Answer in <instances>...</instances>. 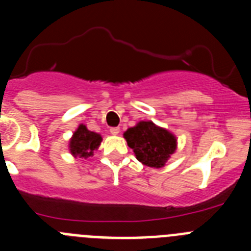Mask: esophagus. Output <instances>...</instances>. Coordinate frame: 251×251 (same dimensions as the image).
<instances>
[{
    "instance_id": "34e87169",
    "label": "esophagus",
    "mask_w": 251,
    "mask_h": 251,
    "mask_svg": "<svg viewBox=\"0 0 251 251\" xmlns=\"http://www.w3.org/2000/svg\"><path fill=\"white\" fill-rule=\"evenodd\" d=\"M119 132H121V129H119L118 127L110 128V133H112L113 136H117V134H119Z\"/></svg>"
}]
</instances>
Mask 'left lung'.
Here are the masks:
<instances>
[{
    "mask_svg": "<svg viewBox=\"0 0 251 251\" xmlns=\"http://www.w3.org/2000/svg\"><path fill=\"white\" fill-rule=\"evenodd\" d=\"M123 137L137 159L148 167L161 168L177 150V138L152 121H141L124 132Z\"/></svg>",
    "mask_w": 251,
    "mask_h": 251,
    "instance_id": "8db88e82",
    "label": "left lung"
}]
</instances>
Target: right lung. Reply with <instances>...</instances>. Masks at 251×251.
<instances>
[{"mask_svg": "<svg viewBox=\"0 0 251 251\" xmlns=\"http://www.w3.org/2000/svg\"><path fill=\"white\" fill-rule=\"evenodd\" d=\"M101 141L103 138L99 133L92 132L86 128V126L80 124L70 138L69 151L75 158L79 157V158L88 159L94 154V151L98 150Z\"/></svg>", "mask_w": 251, "mask_h": 251, "instance_id": "right-lung-1", "label": "right lung"}]
</instances>
